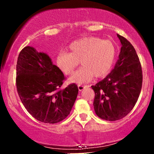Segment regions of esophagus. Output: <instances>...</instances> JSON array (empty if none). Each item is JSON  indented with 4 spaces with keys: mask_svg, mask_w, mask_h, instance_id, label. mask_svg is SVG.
Wrapping results in <instances>:
<instances>
[{
    "mask_svg": "<svg viewBox=\"0 0 154 154\" xmlns=\"http://www.w3.org/2000/svg\"><path fill=\"white\" fill-rule=\"evenodd\" d=\"M88 87H89V86H88V85H79L78 89H79V91H82L85 89V88H88Z\"/></svg>",
    "mask_w": 154,
    "mask_h": 154,
    "instance_id": "34e87169",
    "label": "esophagus"
}]
</instances>
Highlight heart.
<instances>
[{
  "mask_svg": "<svg viewBox=\"0 0 154 154\" xmlns=\"http://www.w3.org/2000/svg\"><path fill=\"white\" fill-rule=\"evenodd\" d=\"M69 53L61 52L56 57V64L64 75H70V81L82 84L91 81L93 76L101 77L111 70L116 56V49L109 40L95 37H86L75 40L67 47Z\"/></svg>",
  "mask_w": 154,
  "mask_h": 154,
  "instance_id": "obj_1",
  "label": "heart"
}]
</instances>
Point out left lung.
<instances>
[{"mask_svg":"<svg viewBox=\"0 0 154 154\" xmlns=\"http://www.w3.org/2000/svg\"><path fill=\"white\" fill-rule=\"evenodd\" d=\"M122 44L114 69L91 88L95 92L96 115L106 121L126 116L137 103L143 83L142 67L137 53L126 38L117 34Z\"/></svg>","mask_w":154,"mask_h":154,"instance_id":"8db88e82","label":"left lung"}]
</instances>
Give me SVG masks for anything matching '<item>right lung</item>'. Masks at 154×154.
<instances>
[{
	"instance_id": "obj_1",
	"label": "right lung",
	"mask_w": 154,
	"mask_h": 154,
	"mask_svg": "<svg viewBox=\"0 0 154 154\" xmlns=\"http://www.w3.org/2000/svg\"><path fill=\"white\" fill-rule=\"evenodd\" d=\"M66 77L46 54L26 46L19 53L16 85L26 111L44 123L61 122L69 114L77 94L75 83L61 89Z\"/></svg>"
}]
</instances>
